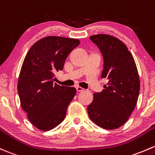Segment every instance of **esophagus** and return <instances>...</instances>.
Here are the masks:
<instances>
[{
    "label": "esophagus",
    "mask_w": 155,
    "mask_h": 155,
    "mask_svg": "<svg viewBox=\"0 0 155 155\" xmlns=\"http://www.w3.org/2000/svg\"><path fill=\"white\" fill-rule=\"evenodd\" d=\"M76 88V91H77L78 92H81V91H84V88H82V87H79V86H77Z\"/></svg>",
    "instance_id": "34e87169"
}]
</instances>
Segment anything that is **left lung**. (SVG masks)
Returning <instances> with one entry per match:
<instances>
[{
	"mask_svg": "<svg viewBox=\"0 0 155 155\" xmlns=\"http://www.w3.org/2000/svg\"><path fill=\"white\" fill-rule=\"evenodd\" d=\"M90 39L102 53L103 70L101 76L108 82L102 91L94 93L87 113L91 120L101 128L116 129L126 123L137 102V69L131 53L118 38L99 34Z\"/></svg>",
	"mask_w": 155,
	"mask_h": 155,
	"instance_id": "8db88e82",
	"label": "left lung"
}]
</instances>
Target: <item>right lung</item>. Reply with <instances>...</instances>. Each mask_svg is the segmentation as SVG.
Here are the masks:
<instances>
[{
    "mask_svg": "<svg viewBox=\"0 0 155 155\" xmlns=\"http://www.w3.org/2000/svg\"><path fill=\"white\" fill-rule=\"evenodd\" d=\"M79 45L78 39L45 37L31 47L24 58L18 93L22 109L39 130L53 129L65 118L76 90L53 83V78L56 71L63 69L67 57Z\"/></svg>",
    "mask_w": 155,
    "mask_h": 155,
    "instance_id": "obj_1",
    "label": "right lung"
}]
</instances>
